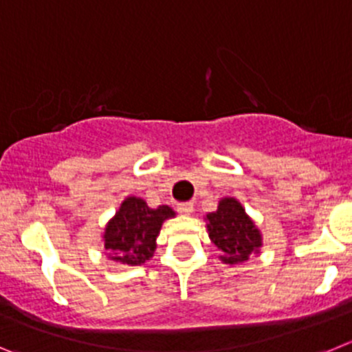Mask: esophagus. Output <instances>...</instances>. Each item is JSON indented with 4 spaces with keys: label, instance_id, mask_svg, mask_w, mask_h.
Segmentation results:
<instances>
[{
    "label": "esophagus",
    "instance_id": "1",
    "mask_svg": "<svg viewBox=\"0 0 352 352\" xmlns=\"http://www.w3.org/2000/svg\"><path fill=\"white\" fill-rule=\"evenodd\" d=\"M177 210L184 215H189V214H192V210H195V205H192L191 201H184V204L177 205Z\"/></svg>",
    "mask_w": 352,
    "mask_h": 352
}]
</instances>
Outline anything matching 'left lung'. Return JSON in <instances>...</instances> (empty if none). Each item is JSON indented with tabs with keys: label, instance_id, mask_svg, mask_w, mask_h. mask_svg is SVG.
<instances>
[{
	"label": "left lung",
	"instance_id": "8db88e82",
	"mask_svg": "<svg viewBox=\"0 0 352 352\" xmlns=\"http://www.w3.org/2000/svg\"><path fill=\"white\" fill-rule=\"evenodd\" d=\"M208 236L217 245L224 263L236 265L261 247V235L235 198H223L217 210L207 215Z\"/></svg>",
	"mask_w": 352,
	"mask_h": 352
}]
</instances>
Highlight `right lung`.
<instances>
[{
	"label": "right lung",
	"mask_w": 352,
	"mask_h": 352,
	"mask_svg": "<svg viewBox=\"0 0 352 352\" xmlns=\"http://www.w3.org/2000/svg\"><path fill=\"white\" fill-rule=\"evenodd\" d=\"M175 212L168 205L151 208L142 198L129 196L105 228V249L112 261L137 267L153 258L164 219Z\"/></svg>",
	"instance_id": "right-lung-1"
}]
</instances>
